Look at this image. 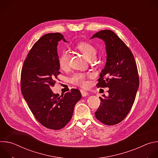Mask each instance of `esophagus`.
Segmentation results:
<instances>
[{
	"mask_svg": "<svg viewBox=\"0 0 158 158\" xmlns=\"http://www.w3.org/2000/svg\"><path fill=\"white\" fill-rule=\"evenodd\" d=\"M81 93L82 94V96H83V97H85V96H87L88 95V93L85 91L84 90H83V89L81 90Z\"/></svg>",
	"mask_w": 158,
	"mask_h": 158,
	"instance_id": "1",
	"label": "esophagus"
}]
</instances>
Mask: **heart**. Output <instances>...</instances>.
Masks as SVG:
<instances>
[{
  "label": "heart",
  "instance_id": "obj_1",
  "mask_svg": "<svg viewBox=\"0 0 158 158\" xmlns=\"http://www.w3.org/2000/svg\"><path fill=\"white\" fill-rule=\"evenodd\" d=\"M76 48L82 53V54L86 57L87 60H90L94 57H96L97 50L96 48L91 44L82 42L79 43ZM59 65L60 68L62 70H65L69 67V56L66 51H64L60 54L59 57ZM87 75L83 73H76L70 79L71 83L79 86L84 87L86 85V78Z\"/></svg>",
  "mask_w": 158,
  "mask_h": 158
}]
</instances>
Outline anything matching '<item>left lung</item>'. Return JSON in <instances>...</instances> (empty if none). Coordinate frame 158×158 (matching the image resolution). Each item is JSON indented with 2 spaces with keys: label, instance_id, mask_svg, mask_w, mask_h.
<instances>
[{
  "label": "left lung",
  "instance_id": "obj_1",
  "mask_svg": "<svg viewBox=\"0 0 158 158\" xmlns=\"http://www.w3.org/2000/svg\"><path fill=\"white\" fill-rule=\"evenodd\" d=\"M95 37L104 41L107 54L97 87L109 88L108 96L99 97L95 116L103 124L112 126L126 117L134 104L139 84L137 65L130 49L113 31H101L91 39Z\"/></svg>",
  "mask_w": 158,
  "mask_h": 158
}]
</instances>
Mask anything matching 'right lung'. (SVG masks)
Returning <instances> with one entry per match:
<instances>
[{"label":"right lung","mask_w":158,"mask_h":158,"mask_svg":"<svg viewBox=\"0 0 158 158\" xmlns=\"http://www.w3.org/2000/svg\"><path fill=\"white\" fill-rule=\"evenodd\" d=\"M62 39L67 42L60 33L41 37L29 51L21 72V91L29 107L42 126L54 130L63 128L70 121L81 98L76 89L61 96L51 89L60 73L57 47Z\"/></svg>","instance_id":"1"}]
</instances>
